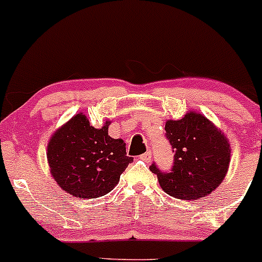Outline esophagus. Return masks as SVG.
Here are the masks:
<instances>
[{"label":"esophagus","mask_w":262,"mask_h":262,"mask_svg":"<svg viewBox=\"0 0 262 262\" xmlns=\"http://www.w3.org/2000/svg\"><path fill=\"white\" fill-rule=\"evenodd\" d=\"M151 157H152V152L147 151V152H144L143 155H141V156H139V159L144 160V161H149V160H151Z\"/></svg>","instance_id":"34e87169"}]
</instances>
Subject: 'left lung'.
Wrapping results in <instances>:
<instances>
[{"label":"left lung","instance_id":"obj_1","mask_svg":"<svg viewBox=\"0 0 262 262\" xmlns=\"http://www.w3.org/2000/svg\"><path fill=\"white\" fill-rule=\"evenodd\" d=\"M165 136L174 152L169 171L149 166L162 189L179 200H197L211 193L224 179L230 146L224 134L204 115L188 113L165 124Z\"/></svg>","mask_w":262,"mask_h":262}]
</instances>
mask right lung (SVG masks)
<instances>
[{"mask_svg": "<svg viewBox=\"0 0 262 262\" xmlns=\"http://www.w3.org/2000/svg\"><path fill=\"white\" fill-rule=\"evenodd\" d=\"M108 121L96 129L78 114L52 136L47 148L51 174L69 194L95 199L111 192L133 161L125 143L108 136Z\"/></svg>", "mask_w": 262, "mask_h": 262, "instance_id": "obj_1", "label": "right lung"}]
</instances>
